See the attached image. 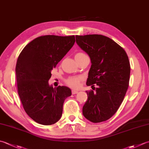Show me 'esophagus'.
I'll return each mask as SVG.
<instances>
[{"label": "esophagus", "mask_w": 149, "mask_h": 149, "mask_svg": "<svg viewBox=\"0 0 149 149\" xmlns=\"http://www.w3.org/2000/svg\"><path fill=\"white\" fill-rule=\"evenodd\" d=\"M72 94H77V93H78V90H72Z\"/></svg>", "instance_id": "esophagus-1"}]
</instances>
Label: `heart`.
Returning <instances> with one entry per match:
<instances>
[{
    "mask_svg": "<svg viewBox=\"0 0 149 149\" xmlns=\"http://www.w3.org/2000/svg\"><path fill=\"white\" fill-rule=\"evenodd\" d=\"M85 55H86L83 53H77L75 55V59L85 56ZM81 79H82L81 77H70L66 80V83L68 86L72 87V88H77L79 86V83Z\"/></svg>",
    "mask_w": 149,
    "mask_h": 149,
    "instance_id": "obj_1",
    "label": "heart"
}]
</instances>
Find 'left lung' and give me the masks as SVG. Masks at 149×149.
Segmentation results:
<instances>
[{
    "label": "left lung",
    "mask_w": 149,
    "mask_h": 149,
    "mask_svg": "<svg viewBox=\"0 0 149 149\" xmlns=\"http://www.w3.org/2000/svg\"><path fill=\"white\" fill-rule=\"evenodd\" d=\"M75 38L91 61L86 85L98 86L94 92L86 91L88 100L83 114L92 123L107 121L117 112L129 87V57L124 49L109 37L94 34Z\"/></svg>",
    "instance_id": "8db88e82"
}]
</instances>
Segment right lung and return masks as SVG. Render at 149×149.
Masks as SVG:
<instances>
[{
	"mask_svg": "<svg viewBox=\"0 0 149 149\" xmlns=\"http://www.w3.org/2000/svg\"><path fill=\"white\" fill-rule=\"evenodd\" d=\"M75 36H45L28 44L17 59V89L26 113L37 123L50 125L61 119L64 101L72 95L66 86L54 88L51 72L75 43Z\"/></svg>",
	"mask_w": 149,
	"mask_h": 149,
	"instance_id": "right-lung-1",
	"label": "right lung"
}]
</instances>
